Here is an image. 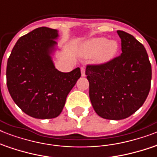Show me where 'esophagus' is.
Masks as SVG:
<instances>
[{
    "mask_svg": "<svg viewBox=\"0 0 157 157\" xmlns=\"http://www.w3.org/2000/svg\"><path fill=\"white\" fill-rule=\"evenodd\" d=\"M81 76H86V69H85V67H81Z\"/></svg>",
    "mask_w": 157,
    "mask_h": 157,
    "instance_id": "obj_1",
    "label": "esophagus"
}]
</instances>
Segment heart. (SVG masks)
Listing matches in <instances>:
<instances>
[{
    "instance_id": "b5f03b06",
    "label": "heart",
    "mask_w": 157,
    "mask_h": 157,
    "mask_svg": "<svg viewBox=\"0 0 157 157\" xmlns=\"http://www.w3.org/2000/svg\"><path fill=\"white\" fill-rule=\"evenodd\" d=\"M119 51V43L107 37H94L89 39L80 46L81 55L86 58L94 57L98 64H106L115 59Z\"/></svg>"
}]
</instances>
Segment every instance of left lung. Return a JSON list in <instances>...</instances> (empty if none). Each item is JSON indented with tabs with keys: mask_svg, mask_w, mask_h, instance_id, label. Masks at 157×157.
<instances>
[{
	"mask_svg": "<svg viewBox=\"0 0 157 157\" xmlns=\"http://www.w3.org/2000/svg\"><path fill=\"white\" fill-rule=\"evenodd\" d=\"M121 54L108 63L88 65L90 98L94 109L107 120L125 119L142 107L151 88V66L141 43L118 30Z\"/></svg>",
	"mask_w": 157,
	"mask_h": 157,
	"instance_id": "obj_1",
	"label": "left lung"
}]
</instances>
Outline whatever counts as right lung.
<instances>
[{"instance_id": "right-lung-1", "label": "right lung", "mask_w": 157, "mask_h": 157, "mask_svg": "<svg viewBox=\"0 0 157 157\" xmlns=\"http://www.w3.org/2000/svg\"><path fill=\"white\" fill-rule=\"evenodd\" d=\"M59 31L41 27L21 36L13 46L6 68L11 98L26 114L36 119L55 118L63 109L69 92L81 77V69L62 72L53 55Z\"/></svg>"}]
</instances>
